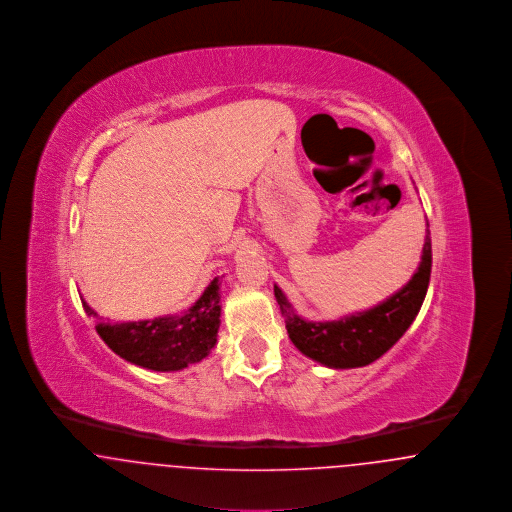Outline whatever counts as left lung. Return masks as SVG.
Instances as JSON below:
<instances>
[{
  "mask_svg": "<svg viewBox=\"0 0 512 512\" xmlns=\"http://www.w3.org/2000/svg\"><path fill=\"white\" fill-rule=\"evenodd\" d=\"M432 272L430 232L422 249V263L411 282L382 305L338 322H307L293 313L282 290L274 286L280 313L293 345L307 357L332 368H355L380 359L399 340L418 315Z\"/></svg>",
  "mask_w": 512,
  "mask_h": 512,
  "instance_id": "1",
  "label": "left lung"
}]
</instances>
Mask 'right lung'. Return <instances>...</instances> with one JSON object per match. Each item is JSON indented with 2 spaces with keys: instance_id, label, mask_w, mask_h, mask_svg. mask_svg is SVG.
Instances as JSON below:
<instances>
[{
  "instance_id": "1",
  "label": "right lung",
  "mask_w": 512,
  "mask_h": 512,
  "mask_svg": "<svg viewBox=\"0 0 512 512\" xmlns=\"http://www.w3.org/2000/svg\"><path fill=\"white\" fill-rule=\"evenodd\" d=\"M88 317L98 313L82 301ZM217 280L182 317L155 318L126 324H98L99 338L132 365L169 372L199 363L217 343L220 324Z\"/></svg>"
}]
</instances>
